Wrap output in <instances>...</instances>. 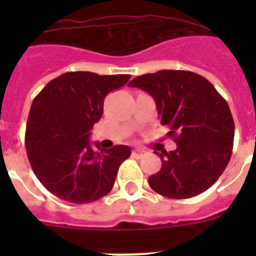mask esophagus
<instances>
[{
	"label": "esophagus",
	"mask_w": 256,
	"mask_h": 256,
	"mask_svg": "<svg viewBox=\"0 0 256 256\" xmlns=\"http://www.w3.org/2000/svg\"><path fill=\"white\" fill-rule=\"evenodd\" d=\"M132 158H136V160H140V158H142V156H144V150H132Z\"/></svg>",
	"instance_id": "obj_1"
}]
</instances>
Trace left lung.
Wrapping results in <instances>:
<instances>
[{
    "label": "left lung",
    "mask_w": 256,
    "mask_h": 256,
    "mask_svg": "<svg viewBox=\"0 0 256 256\" xmlns=\"http://www.w3.org/2000/svg\"><path fill=\"white\" fill-rule=\"evenodd\" d=\"M128 86L154 98L160 124L176 144L162 152V168L148 178L158 194L192 198L214 184L232 154L234 120L230 108L210 81L187 70H160L134 78Z\"/></svg>",
    "instance_id": "left-lung-1"
}]
</instances>
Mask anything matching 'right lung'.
Here are the masks:
<instances>
[{"mask_svg": "<svg viewBox=\"0 0 256 256\" xmlns=\"http://www.w3.org/2000/svg\"><path fill=\"white\" fill-rule=\"evenodd\" d=\"M128 74L98 76L69 72L54 78L34 98L25 144L38 180L58 198L96 202L112 191L116 172L132 150L124 144L92 150L88 136L104 114L108 92L122 88Z\"/></svg>", "mask_w": 256, "mask_h": 256, "instance_id": "right-lung-1", "label": "right lung"}]
</instances>
